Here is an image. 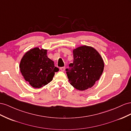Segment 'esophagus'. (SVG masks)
I'll return each mask as SVG.
<instances>
[{
    "label": "esophagus",
    "instance_id": "34e87169",
    "mask_svg": "<svg viewBox=\"0 0 131 131\" xmlns=\"http://www.w3.org/2000/svg\"><path fill=\"white\" fill-rule=\"evenodd\" d=\"M60 70L61 71L63 72L65 71V67H61V68H60Z\"/></svg>",
    "mask_w": 131,
    "mask_h": 131
}]
</instances>
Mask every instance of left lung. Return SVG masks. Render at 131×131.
Wrapping results in <instances>:
<instances>
[{
    "label": "left lung",
    "mask_w": 131,
    "mask_h": 131,
    "mask_svg": "<svg viewBox=\"0 0 131 131\" xmlns=\"http://www.w3.org/2000/svg\"><path fill=\"white\" fill-rule=\"evenodd\" d=\"M73 62L66 69L70 84L80 91L90 88L99 80L104 70V61L94 48L81 46L73 51Z\"/></svg>",
    "instance_id": "obj_1"
}]
</instances>
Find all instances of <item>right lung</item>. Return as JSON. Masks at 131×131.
I'll return each mask as SVG.
<instances>
[{"label": "right lung", "instance_id": "right-lung-1", "mask_svg": "<svg viewBox=\"0 0 131 131\" xmlns=\"http://www.w3.org/2000/svg\"><path fill=\"white\" fill-rule=\"evenodd\" d=\"M47 50L35 48L27 51L22 57L20 68L25 80L33 87L39 88L53 80L59 69L54 61L48 58Z\"/></svg>", "mask_w": 131, "mask_h": 131}]
</instances>
